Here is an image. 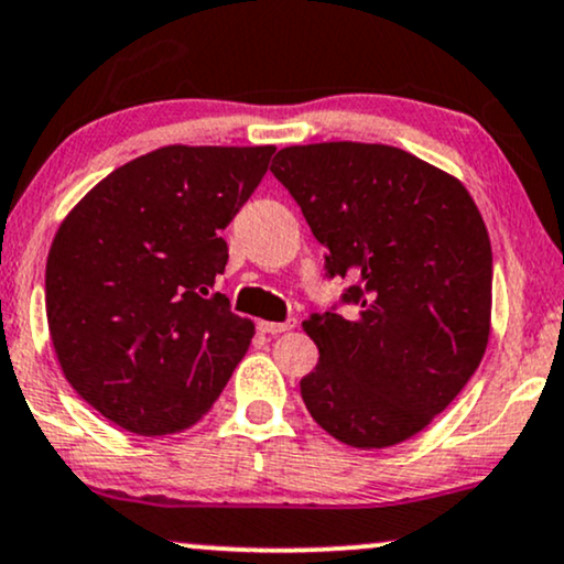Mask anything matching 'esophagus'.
<instances>
[{
	"label": "esophagus",
	"mask_w": 564,
	"mask_h": 564,
	"mask_svg": "<svg viewBox=\"0 0 564 564\" xmlns=\"http://www.w3.org/2000/svg\"><path fill=\"white\" fill-rule=\"evenodd\" d=\"M296 325V321L294 317H289L286 323H268V321H260L257 323V328L262 330V334H270V336H275V334H283V330H291Z\"/></svg>",
	"instance_id": "obj_1"
}]
</instances>
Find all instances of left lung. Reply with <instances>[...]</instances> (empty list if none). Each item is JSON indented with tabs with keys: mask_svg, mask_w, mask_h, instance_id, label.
Instances as JSON below:
<instances>
[{
	"mask_svg": "<svg viewBox=\"0 0 564 564\" xmlns=\"http://www.w3.org/2000/svg\"><path fill=\"white\" fill-rule=\"evenodd\" d=\"M270 171L325 247L341 304L304 321L321 359L300 389L323 431L383 449L423 431L484 359L491 241L467 188L404 149L286 147Z\"/></svg>",
	"mask_w": 564,
	"mask_h": 564,
	"instance_id": "obj_1",
	"label": "left lung"
}]
</instances>
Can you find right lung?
<instances>
[{
	"label": "right lung",
	"mask_w": 564,
	"mask_h": 564,
	"mask_svg": "<svg viewBox=\"0 0 564 564\" xmlns=\"http://www.w3.org/2000/svg\"><path fill=\"white\" fill-rule=\"evenodd\" d=\"M275 147H162L73 207L46 257V321L67 383L139 436L194 425L247 355L254 323L209 294L220 230Z\"/></svg>",
	"instance_id": "obj_1"
}]
</instances>
